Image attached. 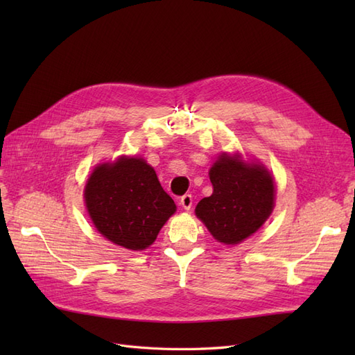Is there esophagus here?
Segmentation results:
<instances>
[{
    "mask_svg": "<svg viewBox=\"0 0 355 355\" xmlns=\"http://www.w3.org/2000/svg\"><path fill=\"white\" fill-rule=\"evenodd\" d=\"M179 204L182 207H184L185 210H189L192 207V196L191 194H185L182 196L180 200H179Z\"/></svg>",
    "mask_w": 355,
    "mask_h": 355,
    "instance_id": "obj_1",
    "label": "esophagus"
}]
</instances>
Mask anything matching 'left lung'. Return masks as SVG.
Returning a JSON list of instances; mask_svg holds the SVG:
<instances>
[{
  "label": "left lung",
  "instance_id": "8db88e82",
  "mask_svg": "<svg viewBox=\"0 0 355 355\" xmlns=\"http://www.w3.org/2000/svg\"><path fill=\"white\" fill-rule=\"evenodd\" d=\"M213 194L196 207L197 218L219 243L239 244L259 230L274 209L275 184L262 164L223 153L210 171Z\"/></svg>",
  "mask_w": 355,
  "mask_h": 355
}]
</instances>
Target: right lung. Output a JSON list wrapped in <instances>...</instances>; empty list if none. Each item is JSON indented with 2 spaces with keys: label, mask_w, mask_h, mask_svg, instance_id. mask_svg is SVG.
Masks as SVG:
<instances>
[{
  "label": "right lung",
  "mask_w": 355,
  "mask_h": 355,
  "mask_svg": "<svg viewBox=\"0 0 355 355\" xmlns=\"http://www.w3.org/2000/svg\"><path fill=\"white\" fill-rule=\"evenodd\" d=\"M84 200L94 228L128 250L151 245L176 211L155 170L137 157L124 155L96 167L85 184Z\"/></svg>",
  "instance_id": "right-lung-1"
}]
</instances>
